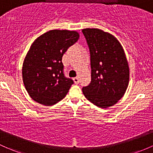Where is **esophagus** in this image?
Returning a JSON list of instances; mask_svg holds the SVG:
<instances>
[{
    "label": "esophagus",
    "mask_w": 153,
    "mask_h": 153,
    "mask_svg": "<svg viewBox=\"0 0 153 153\" xmlns=\"http://www.w3.org/2000/svg\"><path fill=\"white\" fill-rule=\"evenodd\" d=\"M73 81L75 82V83L78 84V83H79V78L78 77H75V78H73Z\"/></svg>",
    "instance_id": "1"
}]
</instances>
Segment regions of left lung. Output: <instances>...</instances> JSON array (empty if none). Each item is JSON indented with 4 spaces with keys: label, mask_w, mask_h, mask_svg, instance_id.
Masks as SVG:
<instances>
[{
    "label": "left lung",
    "mask_w": 153,
    "mask_h": 153,
    "mask_svg": "<svg viewBox=\"0 0 153 153\" xmlns=\"http://www.w3.org/2000/svg\"><path fill=\"white\" fill-rule=\"evenodd\" d=\"M90 51L91 83L83 87L88 100L102 108L114 105L125 94L129 83V67L120 42L98 28L82 30Z\"/></svg>",
    "instance_id": "8db88e82"
}]
</instances>
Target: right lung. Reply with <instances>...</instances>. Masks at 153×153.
Listing matches in <instances>:
<instances>
[{
  "mask_svg": "<svg viewBox=\"0 0 153 153\" xmlns=\"http://www.w3.org/2000/svg\"><path fill=\"white\" fill-rule=\"evenodd\" d=\"M78 38L75 30H52L31 45L22 64V81L36 102L53 105L67 95L74 82L64 76L62 56Z\"/></svg>",
  "mask_w": 153,
  "mask_h": 153,
  "instance_id": "1",
  "label": "right lung"
}]
</instances>
